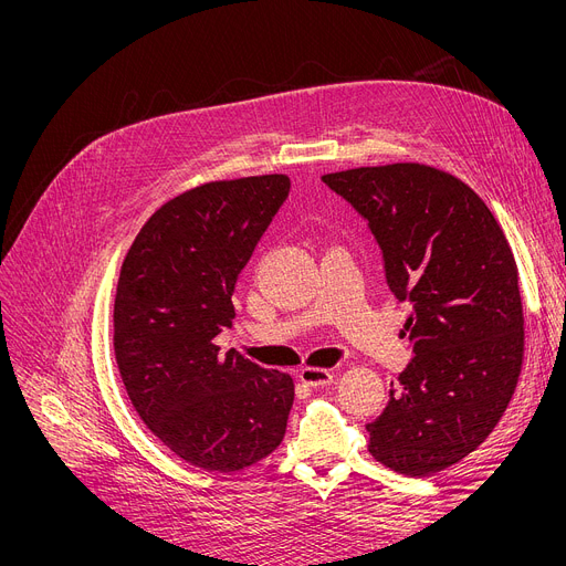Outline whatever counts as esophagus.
Here are the masks:
<instances>
[{"instance_id": "esophagus-1", "label": "esophagus", "mask_w": 566, "mask_h": 566, "mask_svg": "<svg viewBox=\"0 0 566 566\" xmlns=\"http://www.w3.org/2000/svg\"><path fill=\"white\" fill-rule=\"evenodd\" d=\"M297 379L306 386H312V388H323V386H329L334 381V375L329 370H323V368H302L297 373Z\"/></svg>"}]
</instances>
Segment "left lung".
Returning <instances> with one entry per match:
<instances>
[{
	"instance_id": "left-lung-1",
	"label": "left lung",
	"mask_w": 566,
	"mask_h": 566,
	"mask_svg": "<svg viewBox=\"0 0 566 566\" xmlns=\"http://www.w3.org/2000/svg\"><path fill=\"white\" fill-rule=\"evenodd\" d=\"M323 182L361 214L386 282L413 304L403 325L413 361L366 429L370 453L406 476L470 455L499 424L524 364L515 254L479 193L418 163L358 167Z\"/></svg>"
}]
</instances>
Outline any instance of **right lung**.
Returning <instances> with one entry per match:
<instances>
[{"label": "right lung", "instance_id": "1", "mask_svg": "<svg viewBox=\"0 0 566 566\" xmlns=\"http://www.w3.org/2000/svg\"><path fill=\"white\" fill-rule=\"evenodd\" d=\"M289 189L284 174L193 187L144 223L122 264L113 340L128 399L165 447L214 474L254 465L286 433L291 375L221 354L214 338Z\"/></svg>", "mask_w": 566, "mask_h": 566}]
</instances>
